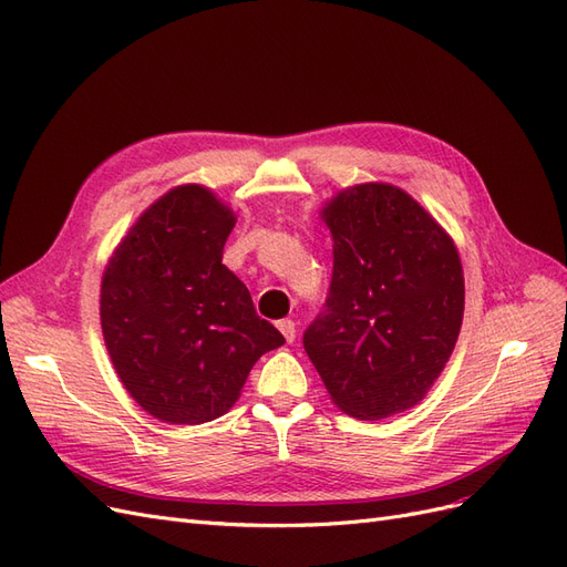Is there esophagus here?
Returning a JSON list of instances; mask_svg holds the SVG:
<instances>
[{
  "mask_svg": "<svg viewBox=\"0 0 567 567\" xmlns=\"http://www.w3.org/2000/svg\"><path fill=\"white\" fill-rule=\"evenodd\" d=\"M277 329L284 333V338H286L288 342L296 340V321H293V319H281V321H277Z\"/></svg>",
  "mask_w": 567,
  "mask_h": 567,
  "instance_id": "1",
  "label": "esophagus"
}]
</instances>
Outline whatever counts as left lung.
Returning <instances> with one entry per match:
<instances>
[{
    "instance_id": "8db88e82",
    "label": "left lung",
    "mask_w": 567,
    "mask_h": 567,
    "mask_svg": "<svg viewBox=\"0 0 567 567\" xmlns=\"http://www.w3.org/2000/svg\"><path fill=\"white\" fill-rule=\"evenodd\" d=\"M333 277L302 346L346 414L379 421L419 404L461 331L454 241L392 184H359L323 208Z\"/></svg>"
}]
</instances>
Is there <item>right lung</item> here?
Wrapping results in <instances>:
<instances>
[{
	"mask_svg": "<svg viewBox=\"0 0 567 567\" xmlns=\"http://www.w3.org/2000/svg\"><path fill=\"white\" fill-rule=\"evenodd\" d=\"M234 225L210 188L177 186L136 219L104 271L101 329L117 379L165 423L227 414L257 359L286 342L221 265Z\"/></svg>",
	"mask_w": 567,
	"mask_h": 567,
	"instance_id": "obj_1",
	"label": "right lung"
}]
</instances>
